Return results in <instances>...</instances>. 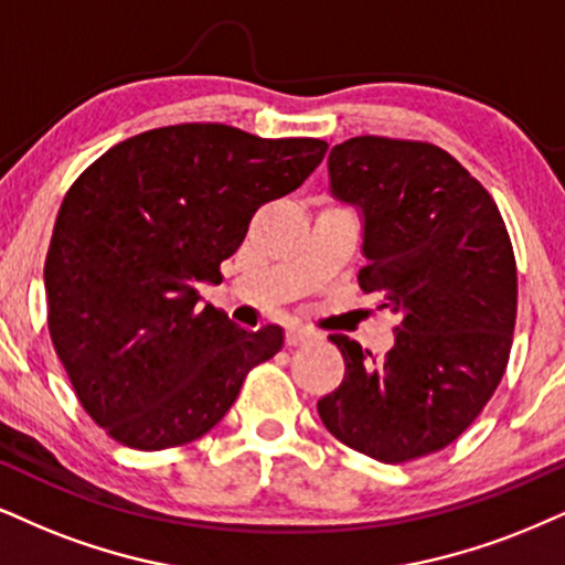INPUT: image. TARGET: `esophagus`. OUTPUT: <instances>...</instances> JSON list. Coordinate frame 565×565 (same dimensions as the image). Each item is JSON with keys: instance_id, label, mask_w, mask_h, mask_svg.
<instances>
[{"instance_id": "34e87169", "label": "esophagus", "mask_w": 565, "mask_h": 565, "mask_svg": "<svg viewBox=\"0 0 565 565\" xmlns=\"http://www.w3.org/2000/svg\"><path fill=\"white\" fill-rule=\"evenodd\" d=\"M315 338V330H309V327H288V332H285V343L288 345H301L306 340Z\"/></svg>"}]
</instances>
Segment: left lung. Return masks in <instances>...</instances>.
<instances>
[{
    "instance_id": "8db88e82",
    "label": "left lung",
    "mask_w": 565,
    "mask_h": 565,
    "mask_svg": "<svg viewBox=\"0 0 565 565\" xmlns=\"http://www.w3.org/2000/svg\"><path fill=\"white\" fill-rule=\"evenodd\" d=\"M330 185L364 214V294L398 315L385 356L330 335L345 361L317 403L348 448L403 463L448 448L503 380L516 327V256L490 193L440 146L356 136Z\"/></svg>"
}]
</instances>
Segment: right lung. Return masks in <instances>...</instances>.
Masks as SVG:
<instances>
[{
    "instance_id": "obj_1",
    "label": "right lung",
    "mask_w": 565,
    "mask_h": 565,
    "mask_svg": "<svg viewBox=\"0 0 565 565\" xmlns=\"http://www.w3.org/2000/svg\"><path fill=\"white\" fill-rule=\"evenodd\" d=\"M324 154L319 138L167 125L113 146L70 185L44 264L49 335L113 440H199L280 351V327L238 330L199 306L196 288L222 280L256 209L296 191Z\"/></svg>"
}]
</instances>
